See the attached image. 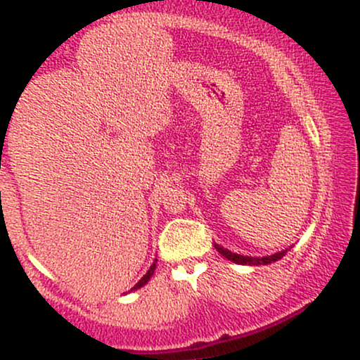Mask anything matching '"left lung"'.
<instances>
[{
	"mask_svg": "<svg viewBox=\"0 0 360 360\" xmlns=\"http://www.w3.org/2000/svg\"><path fill=\"white\" fill-rule=\"evenodd\" d=\"M214 249H217L223 257H226L229 260H232L235 264H242V266H266V264H271V262H276V260H279L281 257H284L286 255V250H281V252H276V254L272 255H267V257H249V255H240V254H235V252H230L229 249H223L221 245H218V243H214Z\"/></svg>",
	"mask_w": 360,
	"mask_h": 360,
	"instance_id": "left-lung-1",
	"label": "left lung"
}]
</instances>
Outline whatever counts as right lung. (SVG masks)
Wrapping results in <instances>:
<instances>
[{"label":"right lung","instance_id":"right-lung-1","mask_svg":"<svg viewBox=\"0 0 360 360\" xmlns=\"http://www.w3.org/2000/svg\"><path fill=\"white\" fill-rule=\"evenodd\" d=\"M155 262H157V259H154V264H152V266H150V269H148V271H147V274H146V276H143V278H142V279H140V281H139V283H137V284H135V286L130 289V291H135V289L142 288V286H143V284H147V283H148V279H150V278H152V274H154V271H155Z\"/></svg>","mask_w":360,"mask_h":360}]
</instances>
